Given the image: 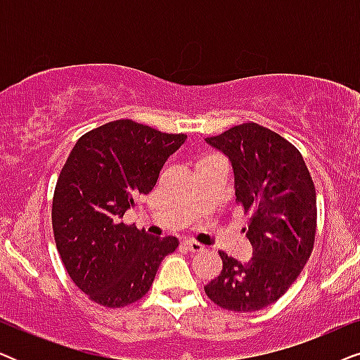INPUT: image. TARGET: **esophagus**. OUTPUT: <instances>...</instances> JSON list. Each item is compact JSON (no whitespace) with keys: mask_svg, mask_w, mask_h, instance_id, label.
Returning a JSON list of instances; mask_svg holds the SVG:
<instances>
[{"mask_svg":"<svg viewBox=\"0 0 360 360\" xmlns=\"http://www.w3.org/2000/svg\"><path fill=\"white\" fill-rule=\"evenodd\" d=\"M181 244H184V248L186 250H190V252H201V250L205 249L203 244L196 243V240H190V239H185Z\"/></svg>","mask_w":360,"mask_h":360,"instance_id":"obj_1","label":"esophagus"}]
</instances>
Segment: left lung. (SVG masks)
Returning <instances> with one entry per match:
<instances>
[{
	"mask_svg": "<svg viewBox=\"0 0 360 360\" xmlns=\"http://www.w3.org/2000/svg\"><path fill=\"white\" fill-rule=\"evenodd\" d=\"M206 144L228 157L236 205L250 214L252 259L219 252L223 270L205 292L229 311H259L282 297L302 272L316 233V191L302 154L267 127L245 122Z\"/></svg>",
	"mask_w": 360,
	"mask_h": 360,
	"instance_id": "obj_1",
	"label": "left lung"
}]
</instances>
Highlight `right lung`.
Here are the masks:
<instances>
[{"instance_id": "right-lung-1", "label": "right lung", "mask_w": 360, "mask_h": 360, "mask_svg": "<svg viewBox=\"0 0 360 360\" xmlns=\"http://www.w3.org/2000/svg\"><path fill=\"white\" fill-rule=\"evenodd\" d=\"M185 141L120 120L86 132L68 155L53 191V238L73 283L95 303L121 308L141 300L179 248L174 236L152 238L121 218Z\"/></svg>"}]
</instances>
